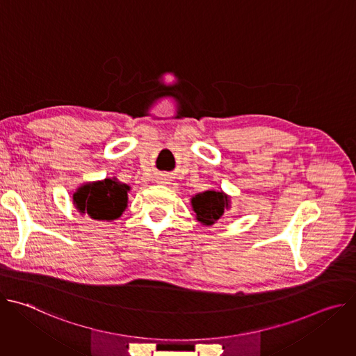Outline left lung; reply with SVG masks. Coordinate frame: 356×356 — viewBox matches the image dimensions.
Segmentation results:
<instances>
[{"label": "left lung", "mask_w": 356, "mask_h": 356, "mask_svg": "<svg viewBox=\"0 0 356 356\" xmlns=\"http://www.w3.org/2000/svg\"><path fill=\"white\" fill-rule=\"evenodd\" d=\"M191 206L197 220L202 225H213L218 221L229 206V197L222 191L198 193L191 198Z\"/></svg>", "instance_id": "left-lung-1"}]
</instances>
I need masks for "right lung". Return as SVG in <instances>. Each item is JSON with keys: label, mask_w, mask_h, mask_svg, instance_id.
Returning a JSON list of instances; mask_svg holds the SVG:
<instances>
[{"label": "right lung", "mask_w": 356, "mask_h": 356, "mask_svg": "<svg viewBox=\"0 0 356 356\" xmlns=\"http://www.w3.org/2000/svg\"><path fill=\"white\" fill-rule=\"evenodd\" d=\"M129 186L113 179L81 186L74 194L73 201L83 214L94 220L114 221L127 209Z\"/></svg>", "instance_id": "right-lung-1"}]
</instances>
